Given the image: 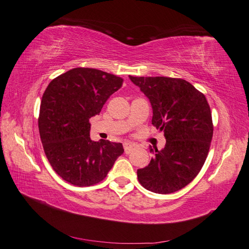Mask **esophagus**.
<instances>
[{
	"label": "esophagus",
	"mask_w": 249,
	"mask_h": 249,
	"mask_svg": "<svg viewBox=\"0 0 249 249\" xmlns=\"http://www.w3.org/2000/svg\"><path fill=\"white\" fill-rule=\"evenodd\" d=\"M134 147H136V145L133 143H129V142H126V143H124L125 153H129L131 150H134Z\"/></svg>",
	"instance_id": "esophagus-1"
}]
</instances>
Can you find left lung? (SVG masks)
<instances>
[{"label": "left lung", "mask_w": 249, "mask_h": 249, "mask_svg": "<svg viewBox=\"0 0 249 249\" xmlns=\"http://www.w3.org/2000/svg\"><path fill=\"white\" fill-rule=\"evenodd\" d=\"M129 79L150 99L152 124L166 137L165 147L155 149L149 166L138 169V181L156 194L178 192L198 176L209 154L213 121L208 100L181 78Z\"/></svg>", "instance_id": "1"}]
</instances>
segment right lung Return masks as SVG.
<instances>
[{
	"label": "right lung",
	"instance_id": "right-lung-1",
	"mask_svg": "<svg viewBox=\"0 0 249 249\" xmlns=\"http://www.w3.org/2000/svg\"><path fill=\"white\" fill-rule=\"evenodd\" d=\"M122 84L123 79L112 73L77 67L47 87L38 116L40 140L52 169L64 181L79 187L102 182L123 154L120 142L89 138V119Z\"/></svg>",
	"mask_w": 249,
	"mask_h": 249
}]
</instances>
